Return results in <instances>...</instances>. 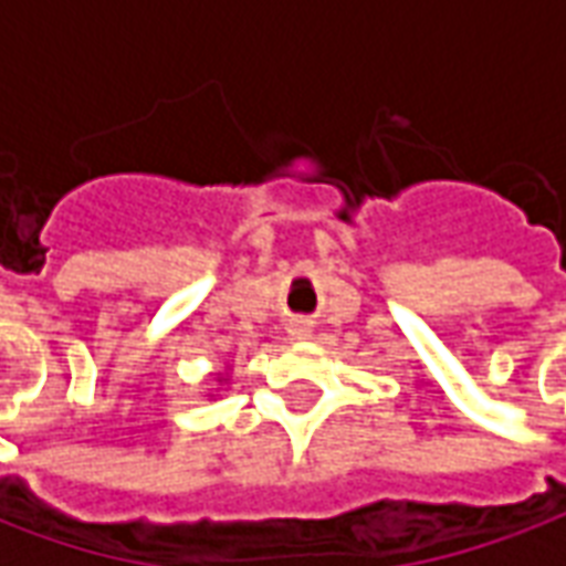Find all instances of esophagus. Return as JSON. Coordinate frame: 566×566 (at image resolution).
Listing matches in <instances>:
<instances>
[{
    "instance_id": "obj_1",
    "label": "esophagus",
    "mask_w": 566,
    "mask_h": 566,
    "mask_svg": "<svg viewBox=\"0 0 566 566\" xmlns=\"http://www.w3.org/2000/svg\"><path fill=\"white\" fill-rule=\"evenodd\" d=\"M287 333H291V339H308V336H312V327H308V321H291V324H287Z\"/></svg>"
}]
</instances>
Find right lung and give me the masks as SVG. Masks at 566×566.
Here are the masks:
<instances>
[{
  "mask_svg": "<svg viewBox=\"0 0 566 566\" xmlns=\"http://www.w3.org/2000/svg\"><path fill=\"white\" fill-rule=\"evenodd\" d=\"M230 369H233L230 364H223V367L214 373V385H218V388H211V394H206V397H211V400H214V397H218V394H221L223 388L230 385Z\"/></svg>",
  "mask_w": 566,
  "mask_h": 566,
  "instance_id": "1",
  "label": "right lung"
}]
</instances>
